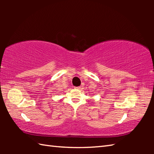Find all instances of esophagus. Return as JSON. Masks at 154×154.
Listing matches in <instances>:
<instances>
[{
    "label": "esophagus",
    "mask_w": 154,
    "mask_h": 154,
    "mask_svg": "<svg viewBox=\"0 0 154 154\" xmlns=\"http://www.w3.org/2000/svg\"><path fill=\"white\" fill-rule=\"evenodd\" d=\"M75 89H78V90H79V89H80L81 87H80V86H78V87H75Z\"/></svg>",
    "instance_id": "esophagus-1"
}]
</instances>
